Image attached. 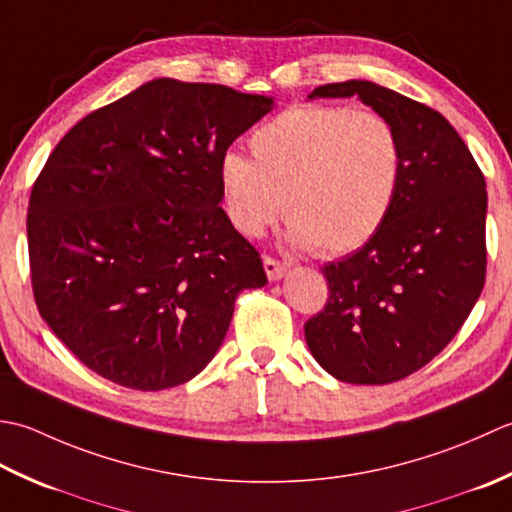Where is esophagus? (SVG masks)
<instances>
[{
	"mask_svg": "<svg viewBox=\"0 0 512 512\" xmlns=\"http://www.w3.org/2000/svg\"><path fill=\"white\" fill-rule=\"evenodd\" d=\"M263 265H265V271H267V278L269 280H280V278L285 276V271H287V267L283 263H278V260L269 258V256L263 258Z\"/></svg>",
	"mask_w": 512,
	"mask_h": 512,
	"instance_id": "esophagus-1",
	"label": "esophagus"
}]
</instances>
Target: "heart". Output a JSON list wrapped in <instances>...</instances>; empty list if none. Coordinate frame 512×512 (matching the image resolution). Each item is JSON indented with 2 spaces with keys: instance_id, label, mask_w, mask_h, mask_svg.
<instances>
[{
  "instance_id": "heart-1",
  "label": "heart",
  "mask_w": 512,
  "mask_h": 512,
  "mask_svg": "<svg viewBox=\"0 0 512 512\" xmlns=\"http://www.w3.org/2000/svg\"><path fill=\"white\" fill-rule=\"evenodd\" d=\"M254 159L225 152L218 187L229 223L258 238L283 212L287 243L322 256L367 245L387 221L402 181V143L375 110L298 103L249 137Z\"/></svg>"
}]
</instances>
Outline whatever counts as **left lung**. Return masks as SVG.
I'll return each mask as SVG.
<instances>
[{
	"mask_svg": "<svg viewBox=\"0 0 512 512\" xmlns=\"http://www.w3.org/2000/svg\"><path fill=\"white\" fill-rule=\"evenodd\" d=\"M316 97H358L400 134L402 181L367 245L322 267L329 300L305 325L322 369L349 384H389L422 369L471 314L486 278V181L440 112L373 81L327 83Z\"/></svg>",
	"mask_w": 512,
	"mask_h": 512,
	"instance_id": "left-lung-1",
	"label": "left lung"
}]
</instances>
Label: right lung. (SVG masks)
Returning <instances> with one entry per match:
<instances>
[{"label":"right lung","instance_id":"1","mask_svg":"<svg viewBox=\"0 0 512 512\" xmlns=\"http://www.w3.org/2000/svg\"><path fill=\"white\" fill-rule=\"evenodd\" d=\"M274 99L152 79L57 143L28 203L33 294L101 378L179 387L221 349L243 289L267 285L221 207L218 161Z\"/></svg>","mask_w":512,"mask_h":512}]
</instances>
